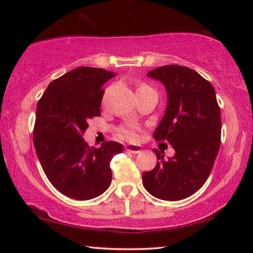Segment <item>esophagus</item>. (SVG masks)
I'll return each mask as SVG.
<instances>
[{"instance_id": "esophagus-1", "label": "esophagus", "mask_w": 253, "mask_h": 253, "mask_svg": "<svg viewBox=\"0 0 253 253\" xmlns=\"http://www.w3.org/2000/svg\"><path fill=\"white\" fill-rule=\"evenodd\" d=\"M125 148L126 151L130 152L132 154H138L142 152V146H139V145H126Z\"/></svg>"}]
</instances>
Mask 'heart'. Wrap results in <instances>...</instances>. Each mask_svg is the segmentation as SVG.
Wrapping results in <instances>:
<instances>
[{
	"label": "heart",
	"mask_w": 253,
	"mask_h": 253,
	"mask_svg": "<svg viewBox=\"0 0 253 253\" xmlns=\"http://www.w3.org/2000/svg\"><path fill=\"white\" fill-rule=\"evenodd\" d=\"M149 88L148 85L146 84H142L139 85L138 89L137 90H139V89H146ZM121 135L123 137H125L126 139H129V140H134L137 138V134H136V129L134 127H124L121 129Z\"/></svg>",
	"instance_id": "obj_1"
}]
</instances>
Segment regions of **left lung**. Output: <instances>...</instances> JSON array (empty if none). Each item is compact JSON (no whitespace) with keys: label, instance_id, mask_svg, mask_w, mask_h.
Returning a JSON list of instances; mask_svg holds the SVG:
<instances>
[{"label":"left lung","instance_id":"left-lung-1","mask_svg":"<svg viewBox=\"0 0 253 253\" xmlns=\"http://www.w3.org/2000/svg\"><path fill=\"white\" fill-rule=\"evenodd\" d=\"M161 81L168 93V106L154 132L166 139L174 156L154 149L157 163L143 173L149 194L165 201H178L198 192L207 181L221 144V113L213 85L187 67L169 65L147 72Z\"/></svg>","mask_w":253,"mask_h":253}]
</instances>
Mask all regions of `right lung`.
<instances>
[{
  "label": "right lung",
  "mask_w": 253,
  "mask_h": 253,
  "mask_svg": "<svg viewBox=\"0 0 253 253\" xmlns=\"http://www.w3.org/2000/svg\"><path fill=\"white\" fill-rule=\"evenodd\" d=\"M116 76L100 68L79 67L51 81L38 102L33 143L46 177L68 198L90 200L111 183L110 161L123 145L90 147L83 134L100 116L104 85Z\"/></svg>",
  "instance_id": "right-lung-1"
}]
</instances>
